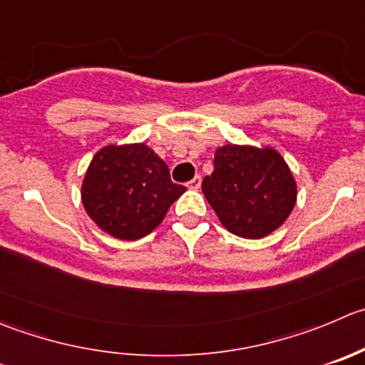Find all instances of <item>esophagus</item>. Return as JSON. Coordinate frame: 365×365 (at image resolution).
I'll use <instances>...</instances> for the list:
<instances>
[{
  "label": "esophagus",
  "instance_id": "esophagus-1",
  "mask_svg": "<svg viewBox=\"0 0 365 365\" xmlns=\"http://www.w3.org/2000/svg\"><path fill=\"white\" fill-rule=\"evenodd\" d=\"M187 187H189V189H200V187H201V176L200 175L194 176V178L190 180L189 183H187Z\"/></svg>",
  "mask_w": 365,
  "mask_h": 365
}]
</instances>
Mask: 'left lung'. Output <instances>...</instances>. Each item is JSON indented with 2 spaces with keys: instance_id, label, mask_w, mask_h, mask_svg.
Returning <instances> with one entry per match:
<instances>
[{
  "instance_id": "obj_1",
  "label": "left lung",
  "mask_w": 365,
  "mask_h": 365,
  "mask_svg": "<svg viewBox=\"0 0 365 365\" xmlns=\"http://www.w3.org/2000/svg\"><path fill=\"white\" fill-rule=\"evenodd\" d=\"M228 232L262 239L284 225L296 205V182L280 153L228 144L215 151L214 171L201 183Z\"/></svg>"
}]
</instances>
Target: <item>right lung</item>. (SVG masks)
<instances>
[{"label":"right lung","instance_id":"add662e5","mask_svg":"<svg viewBox=\"0 0 365 365\" xmlns=\"http://www.w3.org/2000/svg\"><path fill=\"white\" fill-rule=\"evenodd\" d=\"M185 190L171 182L165 162L146 144L107 146L88 165L81 201L101 230L135 240L157 228Z\"/></svg>","mask_w":365,"mask_h":365}]
</instances>
